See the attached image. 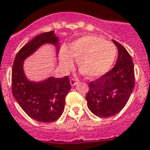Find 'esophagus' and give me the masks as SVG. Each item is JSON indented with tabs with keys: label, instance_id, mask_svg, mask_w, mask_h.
I'll use <instances>...</instances> for the list:
<instances>
[{
	"label": "esophagus",
	"instance_id": "1",
	"mask_svg": "<svg viewBox=\"0 0 150 150\" xmlns=\"http://www.w3.org/2000/svg\"><path fill=\"white\" fill-rule=\"evenodd\" d=\"M70 84H71L72 86H75V85L78 83V80L77 79H76V78H72V79H70Z\"/></svg>",
	"mask_w": 150,
	"mask_h": 150
}]
</instances>
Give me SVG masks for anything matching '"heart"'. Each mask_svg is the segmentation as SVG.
I'll return each mask as SVG.
<instances>
[{"label":"heart","instance_id":"obj_1","mask_svg":"<svg viewBox=\"0 0 150 150\" xmlns=\"http://www.w3.org/2000/svg\"><path fill=\"white\" fill-rule=\"evenodd\" d=\"M117 56V47L95 35H85L74 40L60 52V64L71 68L78 60L80 72L89 78H96L111 70Z\"/></svg>","mask_w":150,"mask_h":150}]
</instances>
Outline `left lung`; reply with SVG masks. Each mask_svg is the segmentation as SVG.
Returning a JSON list of instances; mask_svg holds the SVG:
<instances>
[{"label": "left lung", "instance_id": "1", "mask_svg": "<svg viewBox=\"0 0 150 150\" xmlns=\"http://www.w3.org/2000/svg\"><path fill=\"white\" fill-rule=\"evenodd\" d=\"M118 49L115 66L97 80L89 83L86 100L90 110L97 117H110L122 110L133 92L134 66L126 48L112 40Z\"/></svg>", "mask_w": 150, "mask_h": 150}]
</instances>
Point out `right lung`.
I'll return each mask as SVG.
<instances>
[{"label":"right lung","instance_id":"obj_1","mask_svg":"<svg viewBox=\"0 0 150 150\" xmlns=\"http://www.w3.org/2000/svg\"><path fill=\"white\" fill-rule=\"evenodd\" d=\"M59 39L54 30L43 33L32 39L18 51L12 67V93L20 106L30 118L41 122L56 121L64 112L65 98L71 89L69 77H49L33 82L27 78L23 62L44 44L56 46Z\"/></svg>","mask_w":150,"mask_h":150}]
</instances>
